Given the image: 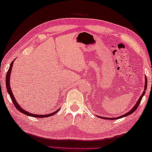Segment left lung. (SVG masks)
<instances>
[{"mask_svg": "<svg viewBox=\"0 0 152 152\" xmlns=\"http://www.w3.org/2000/svg\"><path fill=\"white\" fill-rule=\"evenodd\" d=\"M145 88H144V91H143V94H141V96H140V98H139L138 101L137 102V103H136L135 105L133 107V108L131 109V110L130 111H129L127 113H126V114H123V115H122V116H118V117H117V118H103V117H102V116H98V117L101 118H103V119H104H104L106 118V119H108V120H114V119H118V118H121L125 117V116H128V115H129V114H132L133 113H134V112H135V111L137 110V107L139 106V104H140L141 101V99H142L143 96L144 95H145V91H146V89H147V86H148V81H147L146 76H145Z\"/></svg>", "mask_w": 152, "mask_h": 152, "instance_id": "1", "label": "left lung"}]
</instances>
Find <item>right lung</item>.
Listing matches in <instances>:
<instances>
[{
	"label": "right lung",
	"instance_id": "1",
	"mask_svg": "<svg viewBox=\"0 0 152 152\" xmlns=\"http://www.w3.org/2000/svg\"><path fill=\"white\" fill-rule=\"evenodd\" d=\"M13 63H14V61L12 62L10 64V67L8 71H7V75H6V86H7V92L9 93L10 97H11V100H12V102L13 103L14 106L15 108L18 110L19 112H21V113H23L26 114V115L27 116H33V117H36V118H46V117H48V116H53V114H55L59 110H57L55 112H54L53 113H51L50 114H32V113H29L28 112H27L26 110H24L23 108H21V106L19 105V104L17 102V101L15 100V98H14V96L13 94V92H12L11 89V86H10V75H11V72L12 70V68H13Z\"/></svg>",
	"mask_w": 152,
	"mask_h": 152
}]
</instances>
